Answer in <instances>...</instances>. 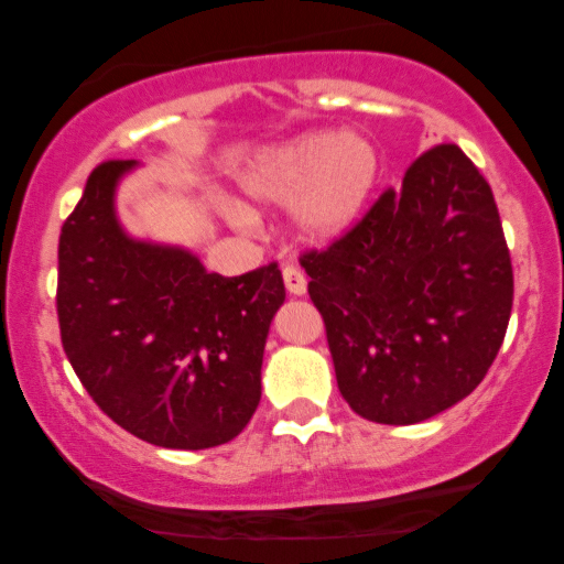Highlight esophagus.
I'll return each instance as SVG.
<instances>
[{"instance_id": "34e87169", "label": "esophagus", "mask_w": 564, "mask_h": 564, "mask_svg": "<svg viewBox=\"0 0 564 564\" xmlns=\"http://www.w3.org/2000/svg\"><path fill=\"white\" fill-rule=\"evenodd\" d=\"M283 283H286V291L294 296H302L304 291H307V278L296 264H286L283 268Z\"/></svg>"}]
</instances>
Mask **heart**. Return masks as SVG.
I'll list each match as a JSON object with an SVG mask.
<instances>
[{"mask_svg": "<svg viewBox=\"0 0 564 564\" xmlns=\"http://www.w3.org/2000/svg\"><path fill=\"white\" fill-rule=\"evenodd\" d=\"M381 161L364 134L310 132L264 151L243 177V191L262 204L296 206V223L313 241H332L358 223ZM246 223L249 215L238 209Z\"/></svg>", "mask_w": 564, "mask_h": 564, "instance_id": "obj_1", "label": "heart"}]
</instances>
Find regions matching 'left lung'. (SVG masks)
Returning a JSON list of instances; mask_svg holds the SVG:
<instances>
[{"mask_svg": "<svg viewBox=\"0 0 564 564\" xmlns=\"http://www.w3.org/2000/svg\"><path fill=\"white\" fill-rule=\"evenodd\" d=\"M336 384L358 416L419 424L485 379L514 275L494 191L458 145L408 166L328 249L302 254Z\"/></svg>", "mask_w": 564, "mask_h": 564, "instance_id": "obj_1", "label": "left lung"}]
</instances>
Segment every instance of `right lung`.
<instances>
[{"label":"right lung","mask_w":564,"mask_h":564,"mask_svg":"<svg viewBox=\"0 0 564 564\" xmlns=\"http://www.w3.org/2000/svg\"><path fill=\"white\" fill-rule=\"evenodd\" d=\"M134 161H106L63 223L57 321L102 413L161 448L228 443L262 398V355L286 300L278 264L225 278L183 246L138 241L116 217Z\"/></svg>","instance_id":"add662e5"}]
</instances>
